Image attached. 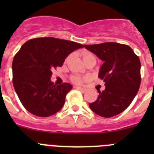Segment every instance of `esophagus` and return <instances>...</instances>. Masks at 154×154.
I'll return each mask as SVG.
<instances>
[{
  "label": "esophagus",
  "mask_w": 154,
  "mask_h": 154,
  "mask_svg": "<svg viewBox=\"0 0 154 154\" xmlns=\"http://www.w3.org/2000/svg\"><path fill=\"white\" fill-rule=\"evenodd\" d=\"M75 88L77 89H79V90L82 91V92H85V90H86V89H84V88H82V87H75Z\"/></svg>",
  "instance_id": "esophagus-1"
}]
</instances>
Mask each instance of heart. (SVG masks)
<instances>
[{"instance_id": "b5f03b06", "label": "heart", "mask_w": 154, "mask_h": 154, "mask_svg": "<svg viewBox=\"0 0 154 154\" xmlns=\"http://www.w3.org/2000/svg\"><path fill=\"white\" fill-rule=\"evenodd\" d=\"M90 56H94L92 54L89 52H85L82 54V57H83V60L85 59V58H89ZM88 79L87 77H82V76H80V75H74L72 77V81L75 83H77V84H82L84 82H85L86 80Z\"/></svg>"}]
</instances>
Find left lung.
I'll return each mask as SVG.
<instances>
[{
	"mask_svg": "<svg viewBox=\"0 0 154 154\" xmlns=\"http://www.w3.org/2000/svg\"><path fill=\"white\" fill-rule=\"evenodd\" d=\"M84 46L103 61L99 78L106 85L104 90L99 91L96 101L89 103V107L102 117L115 116L130 106L140 89V58L130 46L116 42Z\"/></svg>",
	"mask_w": 154,
	"mask_h": 154,
	"instance_id": "obj_1",
	"label": "left lung"
}]
</instances>
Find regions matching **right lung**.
<instances>
[{"mask_svg": "<svg viewBox=\"0 0 154 154\" xmlns=\"http://www.w3.org/2000/svg\"><path fill=\"white\" fill-rule=\"evenodd\" d=\"M83 45L52 37L28 41L14 57L13 85L28 112L40 117L54 115L63 107L65 96L72 89L65 82L55 85L51 71L63 65L65 58Z\"/></svg>", "mask_w": 154, "mask_h": 154, "instance_id": "1", "label": "right lung"}]
</instances>
